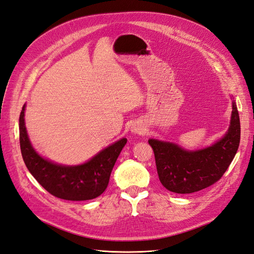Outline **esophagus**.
<instances>
[{"instance_id": "obj_1", "label": "esophagus", "mask_w": 254, "mask_h": 254, "mask_svg": "<svg viewBox=\"0 0 254 254\" xmlns=\"http://www.w3.org/2000/svg\"><path fill=\"white\" fill-rule=\"evenodd\" d=\"M132 130L137 134H143L144 133V129H142L141 127H132Z\"/></svg>"}]
</instances>
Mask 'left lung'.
<instances>
[{
	"label": "left lung",
	"instance_id": "obj_1",
	"mask_svg": "<svg viewBox=\"0 0 254 254\" xmlns=\"http://www.w3.org/2000/svg\"><path fill=\"white\" fill-rule=\"evenodd\" d=\"M240 139V116L233 101L227 133L211 146L199 151H186L175 143L157 139H149L148 143L154 149L161 184L176 193H191L221 179L237 154Z\"/></svg>",
	"mask_w": 254,
	"mask_h": 254
}]
</instances>
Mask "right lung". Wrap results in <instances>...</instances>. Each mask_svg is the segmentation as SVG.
<instances>
[{
    "mask_svg": "<svg viewBox=\"0 0 254 254\" xmlns=\"http://www.w3.org/2000/svg\"><path fill=\"white\" fill-rule=\"evenodd\" d=\"M25 105L20 115V145L28 171L44 189L56 198L86 201L97 198L106 190L117 158L127 143L122 138L102 149L90 161L64 166L46 160L32 147L25 127Z\"/></svg>",
    "mask_w": 254,
    "mask_h": 254,
    "instance_id": "1",
    "label": "right lung"
}]
</instances>
